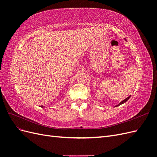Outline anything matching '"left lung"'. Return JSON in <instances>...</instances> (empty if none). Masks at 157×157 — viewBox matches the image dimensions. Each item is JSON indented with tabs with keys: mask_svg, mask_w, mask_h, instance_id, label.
<instances>
[{
	"mask_svg": "<svg viewBox=\"0 0 157 157\" xmlns=\"http://www.w3.org/2000/svg\"><path fill=\"white\" fill-rule=\"evenodd\" d=\"M124 40H126V39H124ZM130 96H128V98H126V99H124V100H122V101L121 102H120L119 103H118V105H115V107H118V106H119L120 105H122V104H123V103H124L125 102H126V101H127L128 100V99H129V98H130Z\"/></svg>",
	"mask_w": 157,
	"mask_h": 157,
	"instance_id": "left-lung-1",
	"label": "left lung"
}]
</instances>
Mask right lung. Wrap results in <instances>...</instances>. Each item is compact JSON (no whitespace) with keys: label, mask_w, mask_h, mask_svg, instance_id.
<instances>
[{"label":"right lung","mask_w":157,"mask_h":157,"mask_svg":"<svg viewBox=\"0 0 157 157\" xmlns=\"http://www.w3.org/2000/svg\"><path fill=\"white\" fill-rule=\"evenodd\" d=\"M40 107H42V108H43V107H44V106H43V105H41Z\"/></svg>","instance_id":"add662e5"}]
</instances>
